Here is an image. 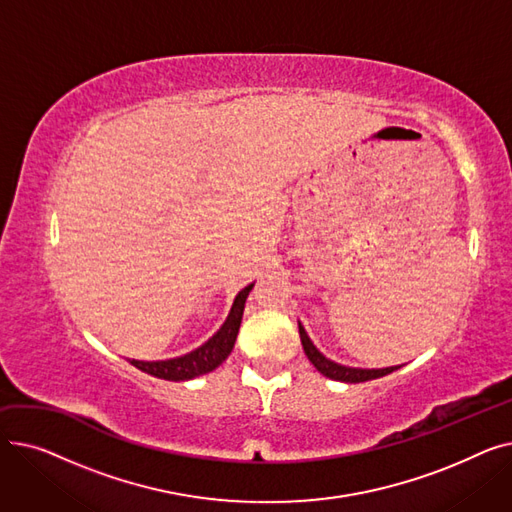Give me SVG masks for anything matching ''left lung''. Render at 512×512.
<instances>
[{
    "label": "left lung",
    "instance_id": "left-lung-1",
    "mask_svg": "<svg viewBox=\"0 0 512 512\" xmlns=\"http://www.w3.org/2000/svg\"><path fill=\"white\" fill-rule=\"evenodd\" d=\"M299 334H301V342H303V348H305V355L307 359L313 363V367L324 373L326 378L330 380H336V382H346V384H359V382H369V380H375V378H382V375H388L392 371H396L398 367H386V369H355V367H344V365H338L330 359H326L324 355H321L317 348L313 346V342L309 340L305 328L299 324Z\"/></svg>",
    "mask_w": 512,
    "mask_h": 512
}]
</instances>
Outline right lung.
<instances>
[{
  "mask_svg": "<svg viewBox=\"0 0 512 512\" xmlns=\"http://www.w3.org/2000/svg\"><path fill=\"white\" fill-rule=\"evenodd\" d=\"M253 284H249L247 288H242L234 305L230 309L228 319L224 321V326L218 330V334L211 336L203 346H199L197 351L188 353L184 357H176V359H168V361H137L132 359L130 363L149 373L155 375V378L161 380H170V382H184V380H193L197 375H205L209 371H213L215 367H220L230 351L234 348L236 342V334L240 328V319H242V311H245V301L249 297Z\"/></svg>",
  "mask_w": 512,
  "mask_h": 512,
  "instance_id": "right-lung-1",
  "label": "right lung"
}]
</instances>
